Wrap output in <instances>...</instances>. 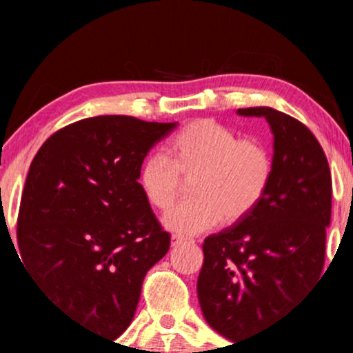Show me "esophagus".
<instances>
[{
    "label": "esophagus",
    "instance_id": "obj_1",
    "mask_svg": "<svg viewBox=\"0 0 353 353\" xmlns=\"http://www.w3.org/2000/svg\"><path fill=\"white\" fill-rule=\"evenodd\" d=\"M184 243H188V239H184V237H181V236L170 237V245H172V248H177V245H181Z\"/></svg>",
    "mask_w": 353,
    "mask_h": 353
}]
</instances>
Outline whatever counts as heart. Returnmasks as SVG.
Returning <instances> with one entry per match:
<instances>
[{
  "label": "heart",
  "mask_w": 353,
  "mask_h": 353,
  "mask_svg": "<svg viewBox=\"0 0 353 353\" xmlns=\"http://www.w3.org/2000/svg\"><path fill=\"white\" fill-rule=\"evenodd\" d=\"M169 157L152 154L143 160L138 184L148 205L167 212L176 203L183 179H191L194 198L163 216L176 234L194 236L251 215L273 179V157L263 141L239 138L213 119H198L172 138Z\"/></svg>",
  "instance_id": "1"
}]
</instances>
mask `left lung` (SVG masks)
Returning a JSON list of instances; mask_svg holds the SVG:
<instances>
[{"label":"left lung","instance_id":"1","mask_svg":"<svg viewBox=\"0 0 353 353\" xmlns=\"http://www.w3.org/2000/svg\"><path fill=\"white\" fill-rule=\"evenodd\" d=\"M273 179L251 215L203 243L198 299L206 323L227 340L258 333L321 279L331 220V172L307 126L272 108Z\"/></svg>","mask_w":353,"mask_h":353}]
</instances>
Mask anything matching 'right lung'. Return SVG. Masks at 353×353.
<instances>
[{"instance_id":"obj_1","label":"right lung","mask_w":353,"mask_h":353,"mask_svg":"<svg viewBox=\"0 0 353 353\" xmlns=\"http://www.w3.org/2000/svg\"><path fill=\"white\" fill-rule=\"evenodd\" d=\"M176 126L88 117L49 137L28 169L17 256L39 290L102 336L117 338L130 326L145 275L169 251L170 236L138 172Z\"/></svg>"}]
</instances>
